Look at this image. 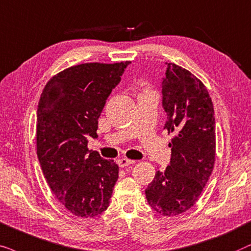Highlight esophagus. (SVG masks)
<instances>
[{"label":"esophagus","mask_w":251,"mask_h":251,"mask_svg":"<svg viewBox=\"0 0 251 251\" xmlns=\"http://www.w3.org/2000/svg\"><path fill=\"white\" fill-rule=\"evenodd\" d=\"M134 163V160H131V159H127V158H122L118 160V165L120 166V168H126V166L131 165Z\"/></svg>","instance_id":"1"}]
</instances>
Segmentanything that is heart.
I'll use <instances>...</instances> for the list:
<instances>
[{"label":"heart","mask_w":251,"mask_h":251,"mask_svg":"<svg viewBox=\"0 0 251 251\" xmlns=\"http://www.w3.org/2000/svg\"><path fill=\"white\" fill-rule=\"evenodd\" d=\"M146 92H149V89H148V88H146Z\"/></svg>","instance_id":"heart-1"}]
</instances>
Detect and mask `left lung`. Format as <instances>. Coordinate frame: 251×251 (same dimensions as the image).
<instances>
[{
  "label": "left lung",
  "mask_w": 251,
  "mask_h": 251,
  "mask_svg": "<svg viewBox=\"0 0 251 251\" xmlns=\"http://www.w3.org/2000/svg\"><path fill=\"white\" fill-rule=\"evenodd\" d=\"M164 129L173 133L171 162L146 189L149 205L163 216H178L198 201L216 160V123L208 89L188 70L168 63L162 85Z\"/></svg>",
  "instance_id": "1"
}]
</instances>
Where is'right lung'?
Instances as JSON below:
<instances>
[{
    "label": "right lung",
    "mask_w": 251,
    "mask_h": 251,
    "mask_svg": "<svg viewBox=\"0 0 251 251\" xmlns=\"http://www.w3.org/2000/svg\"><path fill=\"white\" fill-rule=\"evenodd\" d=\"M129 63L71 66L53 75L40 98L36 153L43 176L61 204L81 218L105 211L118 179V165L87 145Z\"/></svg>",
    "instance_id": "right-lung-1"
}]
</instances>
